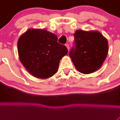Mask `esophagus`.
<instances>
[{"instance_id":"esophagus-1","label":"esophagus","mask_w":120,"mask_h":120,"mask_svg":"<svg viewBox=\"0 0 120 120\" xmlns=\"http://www.w3.org/2000/svg\"><path fill=\"white\" fill-rule=\"evenodd\" d=\"M65 46H66V47H67V49H68V50H69V44H66Z\"/></svg>"}]
</instances>
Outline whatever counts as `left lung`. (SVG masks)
<instances>
[{
  "label": "left lung",
  "instance_id": "obj_1",
  "mask_svg": "<svg viewBox=\"0 0 120 120\" xmlns=\"http://www.w3.org/2000/svg\"><path fill=\"white\" fill-rule=\"evenodd\" d=\"M74 36L75 47L69 55L76 69L86 74L96 71L108 55V40L98 31L78 30Z\"/></svg>",
  "mask_w": 120,
  "mask_h": 120
}]
</instances>
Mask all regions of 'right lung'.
I'll use <instances>...</instances> for the list:
<instances>
[{"label": "right lung", "instance_id": "obj_1", "mask_svg": "<svg viewBox=\"0 0 120 120\" xmlns=\"http://www.w3.org/2000/svg\"><path fill=\"white\" fill-rule=\"evenodd\" d=\"M58 37L46 30L30 29L18 41L19 60L27 71L38 78L46 79L58 70L60 60L68 54Z\"/></svg>", "mask_w": 120, "mask_h": 120}]
</instances>
